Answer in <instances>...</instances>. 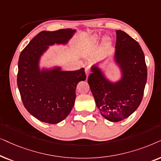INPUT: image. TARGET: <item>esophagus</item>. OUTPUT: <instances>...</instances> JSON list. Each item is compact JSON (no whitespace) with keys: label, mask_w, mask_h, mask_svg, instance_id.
Returning a JSON list of instances; mask_svg holds the SVG:
<instances>
[{"label":"esophagus","mask_w":161,"mask_h":161,"mask_svg":"<svg viewBox=\"0 0 161 161\" xmlns=\"http://www.w3.org/2000/svg\"><path fill=\"white\" fill-rule=\"evenodd\" d=\"M90 73H91V71H90V68L88 67H87L86 68H85V74H86V76L87 77L89 76Z\"/></svg>","instance_id":"1"}]
</instances>
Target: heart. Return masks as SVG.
<instances>
[{"mask_svg": "<svg viewBox=\"0 0 161 161\" xmlns=\"http://www.w3.org/2000/svg\"><path fill=\"white\" fill-rule=\"evenodd\" d=\"M98 40H99V37H98V35H96L93 37L92 41H93V42H94V43H96V42H97L98 41ZM110 40H111V38L110 37H108V36H106V37H104V41L105 42H109Z\"/></svg>", "mask_w": 161, "mask_h": 161, "instance_id": "b5f03b06", "label": "heart"}]
</instances>
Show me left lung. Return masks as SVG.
Masks as SVG:
<instances>
[{
	"mask_svg": "<svg viewBox=\"0 0 161 161\" xmlns=\"http://www.w3.org/2000/svg\"><path fill=\"white\" fill-rule=\"evenodd\" d=\"M113 63L120 78L113 81L104 69L91 67L87 82L101 115L112 122L127 119L140 105L147 79L145 57L138 42L121 30H116Z\"/></svg>",
	"mask_w": 161,
	"mask_h": 161,
	"instance_id": "8db88e82",
	"label": "left lung"
}]
</instances>
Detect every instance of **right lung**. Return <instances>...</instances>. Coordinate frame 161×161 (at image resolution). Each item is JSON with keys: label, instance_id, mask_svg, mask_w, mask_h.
Segmentation results:
<instances>
[{"label": "right lung", "instance_id": "1", "mask_svg": "<svg viewBox=\"0 0 161 161\" xmlns=\"http://www.w3.org/2000/svg\"><path fill=\"white\" fill-rule=\"evenodd\" d=\"M76 31L71 29L42 31L20 53L18 87L21 98L28 112L42 122L58 124L63 121L74 105L77 84L86 79L84 68L62 70L58 65L40 66L49 47L65 46Z\"/></svg>", "mask_w": 161, "mask_h": 161}]
</instances>
